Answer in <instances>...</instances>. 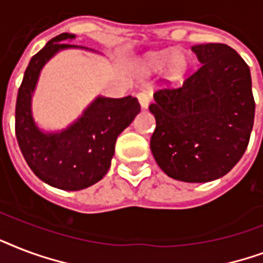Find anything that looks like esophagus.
<instances>
[{"label": "esophagus", "mask_w": 263, "mask_h": 263, "mask_svg": "<svg viewBox=\"0 0 263 263\" xmlns=\"http://www.w3.org/2000/svg\"><path fill=\"white\" fill-rule=\"evenodd\" d=\"M137 99L140 101V105H141L142 108H146L151 103V93L149 91H138L137 93Z\"/></svg>", "instance_id": "34e87169"}]
</instances>
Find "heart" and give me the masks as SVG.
<instances>
[{"label": "heart", "instance_id": "heart-1", "mask_svg": "<svg viewBox=\"0 0 263 263\" xmlns=\"http://www.w3.org/2000/svg\"><path fill=\"white\" fill-rule=\"evenodd\" d=\"M166 64H167L168 77L172 79H180L188 68V56L184 52L173 53V50L170 49L160 50V52H155L145 56L141 63V68L145 72H158L163 70Z\"/></svg>", "mask_w": 263, "mask_h": 263}]
</instances>
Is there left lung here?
<instances>
[{
    "label": "left lung",
    "mask_w": 263,
    "mask_h": 263,
    "mask_svg": "<svg viewBox=\"0 0 263 263\" xmlns=\"http://www.w3.org/2000/svg\"><path fill=\"white\" fill-rule=\"evenodd\" d=\"M201 66L180 86L154 93L151 151L168 177L207 182L225 176L247 149L255 114L250 67L225 44L193 46Z\"/></svg>",
    "instance_id": "1"
}]
</instances>
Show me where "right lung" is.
Here are the masks:
<instances>
[{
  "instance_id": "add662e5",
  "label": "right lung",
  "mask_w": 263,
  "mask_h": 263,
  "mask_svg": "<svg viewBox=\"0 0 263 263\" xmlns=\"http://www.w3.org/2000/svg\"><path fill=\"white\" fill-rule=\"evenodd\" d=\"M74 36L63 32L32 56L17 91L15 111L16 138L27 164L40 180L64 191L87 188L107 174L118 136L140 112L138 100L132 96L97 97L62 133L45 134L36 127L31 115V95L41 68L59 50L78 48L62 42Z\"/></svg>"
}]
</instances>
